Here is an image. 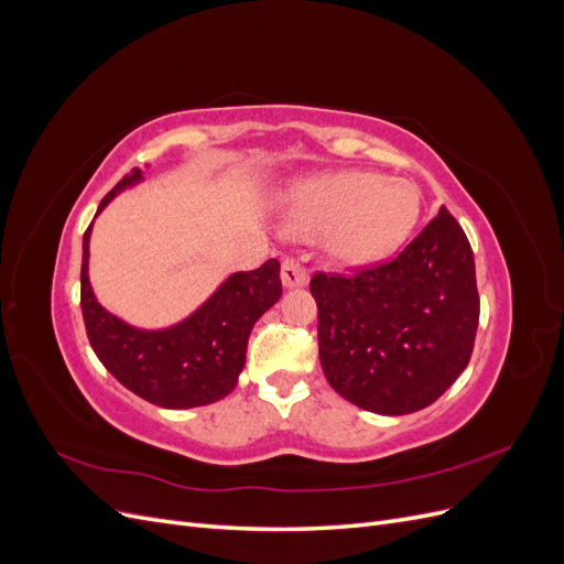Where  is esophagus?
I'll return each mask as SVG.
<instances>
[{
    "label": "esophagus",
    "mask_w": 564,
    "mask_h": 564,
    "mask_svg": "<svg viewBox=\"0 0 564 564\" xmlns=\"http://www.w3.org/2000/svg\"><path fill=\"white\" fill-rule=\"evenodd\" d=\"M308 270L303 265H299L294 259H286L282 263V284L286 289H296V286H305L308 284Z\"/></svg>",
    "instance_id": "1"
}]
</instances>
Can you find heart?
I'll return each instance as SVG.
<instances>
[{"label":"heart","mask_w":564,"mask_h":564,"mask_svg":"<svg viewBox=\"0 0 564 564\" xmlns=\"http://www.w3.org/2000/svg\"><path fill=\"white\" fill-rule=\"evenodd\" d=\"M419 218V191L377 172L315 176L289 187L282 228L301 240L322 237L329 261L360 268L395 253Z\"/></svg>","instance_id":"1"}]
</instances>
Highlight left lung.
<instances>
[{
    "mask_svg": "<svg viewBox=\"0 0 564 564\" xmlns=\"http://www.w3.org/2000/svg\"><path fill=\"white\" fill-rule=\"evenodd\" d=\"M311 294L324 377L367 412H419L470 360L480 319L475 259L445 207L395 261L352 278L319 272Z\"/></svg>",
    "mask_w": 564,
    "mask_h": 564,
    "instance_id": "obj_1",
    "label": "left lung"
}]
</instances>
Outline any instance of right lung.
Instances as JSON below:
<instances>
[{"label": "right lung", "mask_w": 564, "mask_h": 564, "mask_svg": "<svg viewBox=\"0 0 564 564\" xmlns=\"http://www.w3.org/2000/svg\"><path fill=\"white\" fill-rule=\"evenodd\" d=\"M143 181L145 172L135 166L104 197L96 216ZM91 230L94 220L82 237V315L98 360L124 388L164 409L224 400L245 369L253 324L282 296L280 263L270 259L256 270L232 272L191 315L143 329L98 303L89 280Z\"/></svg>", "instance_id": "1"}]
</instances>
